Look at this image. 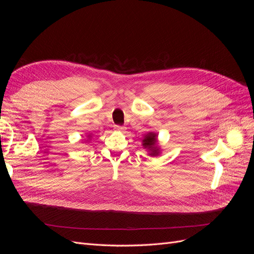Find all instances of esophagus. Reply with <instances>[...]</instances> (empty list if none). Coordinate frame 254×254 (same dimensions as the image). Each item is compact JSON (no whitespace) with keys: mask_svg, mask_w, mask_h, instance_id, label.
<instances>
[{"mask_svg":"<svg viewBox=\"0 0 254 254\" xmlns=\"http://www.w3.org/2000/svg\"><path fill=\"white\" fill-rule=\"evenodd\" d=\"M114 129L117 130V131H120V132H124L126 130V128L124 126H115Z\"/></svg>","mask_w":254,"mask_h":254,"instance_id":"34e87169","label":"esophagus"}]
</instances>
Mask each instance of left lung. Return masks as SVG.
I'll use <instances>...</instances> for the list:
<instances>
[{
    "label": "left lung",
    "mask_w": 254,
    "mask_h": 254,
    "mask_svg": "<svg viewBox=\"0 0 254 254\" xmlns=\"http://www.w3.org/2000/svg\"><path fill=\"white\" fill-rule=\"evenodd\" d=\"M142 146L147 149L148 155L151 157H157L161 153V146L158 142V134L156 132H148L145 134L142 140Z\"/></svg>",
    "instance_id": "left-lung-1"
}]
</instances>
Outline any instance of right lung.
<instances>
[{
    "label": "right lung",
    "mask_w": 254,
    "mask_h": 254,
    "mask_svg": "<svg viewBox=\"0 0 254 254\" xmlns=\"http://www.w3.org/2000/svg\"><path fill=\"white\" fill-rule=\"evenodd\" d=\"M87 137H88V140H87V141L91 140V134H88V135H87Z\"/></svg>",
    "instance_id": "add662e5"
}]
</instances>
